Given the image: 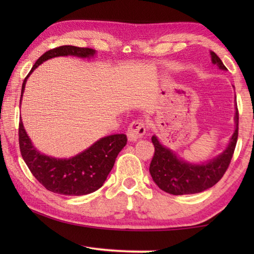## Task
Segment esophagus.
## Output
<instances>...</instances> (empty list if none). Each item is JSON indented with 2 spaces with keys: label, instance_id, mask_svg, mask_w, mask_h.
<instances>
[{
  "label": "esophagus",
  "instance_id": "1",
  "mask_svg": "<svg viewBox=\"0 0 254 254\" xmlns=\"http://www.w3.org/2000/svg\"><path fill=\"white\" fill-rule=\"evenodd\" d=\"M145 133V124L140 121V120H136V121L132 122L128 127L127 134V139L131 141V142H134V141L139 140L140 137H142Z\"/></svg>",
  "mask_w": 254,
  "mask_h": 254
}]
</instances>
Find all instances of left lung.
<instances>
[{
  "mask_svg": "<svg viewBox=\"0 0 254 254\" xmlns=\"http://www.w3.org/2000/svg\"><path fill=\"white\" fill-rule=\"evenodd\" d=\"M212 63L220 69L226 67L218 56L210 51ZM235 130L226 149L217 157L201 163H191L179 158L173 150L160 143L156 135L151 137L154 156L150 163V175L161 190L173 195L197 194L213 187L229 168L239 134V112L235 107Z\"/></svg>",
  "mask_w": 254,
  "mask_h": 254,
  "instance_id": "obj_1",
  "label": "left lung"
}]
</instances>
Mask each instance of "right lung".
<instances>
[{
    "label": "right lung",
    "mask_w": 254,
    "mask_h": 254,
    "mask_svg": "<svg viewBox=\"0 0 254 254\" xmlns=\"http://www.w3.org/2000/svg\"><path fill=\"white\" fill-rule=\"evenodd\" d=\"M95 54L94 49L75 46H62L47 51L37 60L24 78L21 94L23 95L28 77L46 60L60 56L92 58ZM127 141L126 134L107 135L74 157L59 159L38 151L25 132L21 120L19 123L20 151L28 168L46 189L66 196L87 195L101 188L113 168L118 154L126 147Z\"/></svg>",
    "instance_id": "right-lung-1"
}]
</instances>
